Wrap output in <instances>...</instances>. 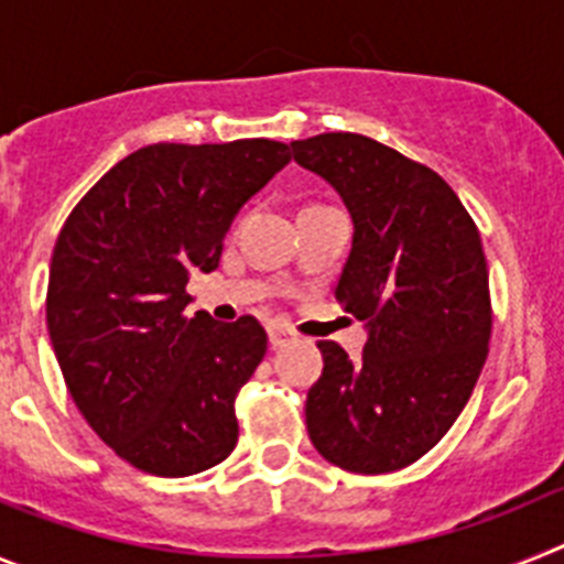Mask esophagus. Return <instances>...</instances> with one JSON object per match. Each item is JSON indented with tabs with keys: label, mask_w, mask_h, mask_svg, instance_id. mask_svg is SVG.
<instances>
[{
	"label": "esophagus",
	"mask_w": 564,
	"mask_h": 564,
	"mask_svg": "<svg viewBox=\"0 0 564 564\" xmlns=\"http://www.w3.org/2000/svg\"><path fill=\"white\" fill-rule=\"evenodd\" d=\"M293 336H296V333L288 330V327H282V325H271V327H268V341H271V350H279V347H285L288 341H293Z\"/></svg>",
	"instance_id": "34e87169"
}]
</instances>
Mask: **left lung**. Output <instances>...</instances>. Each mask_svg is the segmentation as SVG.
Instances as JSON below:
<instances>
[{
  "label": "left lung",
  "mask_w": 564,
  "mask_h": 564,
  "mask_svg": "<svg viewBox=\"0 0 564 564\" xmlns=\"http://www.w3.org/2000/svg\"><path fill=\"white\" fill-rule=\"evenodd\" d=\"M291 149L350 212L356 234L336 296L370 327L356 361L318 341L325 370L307 392V435L344 471H398L449 432L486 364L480 231L441 174L372 138L325 132Z\"/></svg>",
  "instance_id": "obj_1"
}]
</instances>
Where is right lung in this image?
Listing matches in <instances>:
<instances>
[{
	"label": "right lung",
	"mask_w": 564,
	"mask_h": 564,
	"mask_svg": "<svg viewBox=\"0 0 564 564\" xmlns=\"http://www.w3.org/2000/svg\"><path fill=\"white\" fill-rule=\"evenodd\" d=\"M291 161L268 138L152 143L69 212L50 259L47 330L84 421L129 466L186 477L237 446L234 401L268 350L253 316H186L248 197Z\"/></svg>",
	"instance_id": "right-lung-1"
}]
</instances>
